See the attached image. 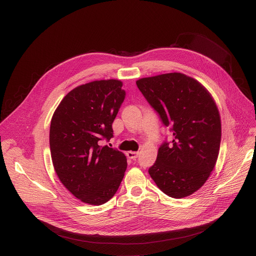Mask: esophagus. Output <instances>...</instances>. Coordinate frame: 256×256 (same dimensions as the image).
I'll return each instance as SVG.
<instances>
[{
    "mask_svg": "<svg viewBox=\"0 0 256 256\" xmlns=\"http://www.w3.org/2000/svg\"><path fill=\"white\" fill-rule=\"evenodd\" d=\"M138 154L136 152H132V150H130V152H126V156H128V158H132V160H136V158H138Z\"/></svg>",
    "mask_w": 256,
    "mask_h": 256,
    "instance_id": "34e87169",
    "label": "esophagus"
}]
</instances>
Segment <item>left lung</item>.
Instances as JSON below:
<instances>
[{"label":"left lung","instance_id":"8db88e82","mask_svg":"<svg viewBox=\"0 0 256 256\" xmlns=\"http://www.w3.org/2000/svg\"><path fill=\"white\" fill-rule=\"evenodd\" d=\"M148 104L171 128L148 174L166 195L180 199L198 191L215 168L221 142V120L211 94L198 80L179 72L136 80Z\"/></svg>","mask_w":256,"mask_h":256}]
</instances>
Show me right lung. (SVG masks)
<instances>
[{"mask_svg":"<svg viewBox=\"0 0 256 256\" xmlns=\"http://www.w3.org/2000/svg\"><path fill=\"white\" fill-rule=\"evenodd\" d=\"M118 79L96 80L69 92L55 110L49 132L51 158L63 186L81 202L102 205L116 193L126 170L122 152L100 146L126 92Z\"/></svg>","mask_w":256,"mask_h":256,"instance_id":"add662e5","label":"right lung"}]
</instances>
